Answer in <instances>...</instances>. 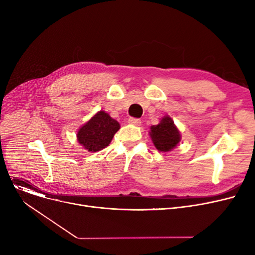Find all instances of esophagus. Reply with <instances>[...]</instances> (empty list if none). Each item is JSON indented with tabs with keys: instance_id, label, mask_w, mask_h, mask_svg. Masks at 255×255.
<instances>
[{
	"instance_id": "obj_1",
	"label": "esophagus",
	"mask_w": 255,
	"mask_h": 255,
	"mask_svg": "<svg viewBox=\"0 0 255 255\" xmlns=\"http://www.w3.org/2000/svg\"><path fill=\"white\" fill-rule=\"evenodd\" d=\"M128 122H129V124L135 125V126H139L140 123H141V121H140L139 119H135V118H129Z\"/></svg>"
}]
</instances>
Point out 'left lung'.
Wrapping results in <instances>:
<instances>
[{
  "instance_id": "obj_1",
  "label": "left lung",
  "mask_w": 255,
  "mask_h": 255,
  "mask_svg": "<svg viewBox=\"0 0 255 255\" xmlns=\"http://www.w3.org/2000/svg\"><path fill=\"white\" fill-rule=\"evenodd\" d=\"M149 133L156 149L160 152L171 151L181 140L180 131L168 116L163 117L159 124L151 126Z\"/></svg>"
}]
</instances>
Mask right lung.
Masks as SVG:
<instances>
[{
  "label": "right lung",
  "instance_id": "right-lung-1",
  "mask_svg": "<svg viewBox=\"0 0 255 255\" xmlns=\"http://www.w3.org/2000/svg\"><path fill=\"white\" fill-rule=\"evenodd\" d=\"M120 129L118 121L100 111L77 131V140L89 152H97L109 145Z\"/></svg>",
  "mask_w": 255,
  "mask_h": 255
}]
</instances>
